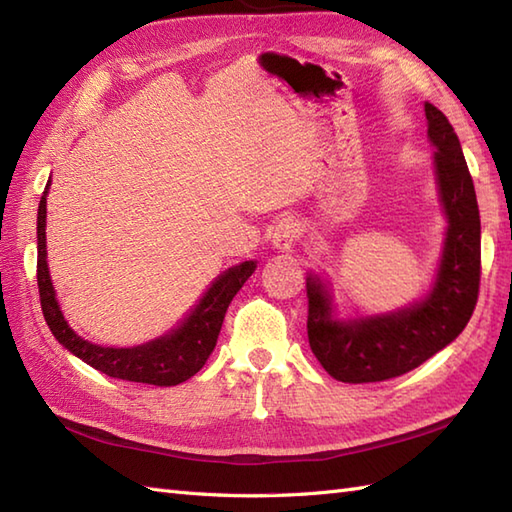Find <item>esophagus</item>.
Returning <instances> with one entry per match:
<instances>
[{
    "label": "esophagus",
    "instance_id": "34e87169",
    "mask_svg": "<svg viewBox=\"0 0 512 512\" xmlns=\"http://www.w3.org/2000/svg\"><path fill=\"white\" fill-rule=\"evenodd\" d=\"M297 237H299V222L295 220V217H286V220H281L275 226L270 242H273V248L277 250V253H288V250L295 246Z\"/></svg>",
    "mask_w": 512,
    "mask_h": 512
}]
</instances>
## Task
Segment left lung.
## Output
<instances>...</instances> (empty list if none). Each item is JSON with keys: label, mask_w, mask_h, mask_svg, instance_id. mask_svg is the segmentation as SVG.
Masks as SVG:
<instances>
[{"label": "left lung", "mask_w": 512, "mask_h": 512, "mask_svg": "<svg viewBox=\"0 0 512 512\" xmlns=\"http://www.w3.org/2000/svg\"><path fill=\"white\" fill-rule=\"evenodd\" d=\"M444 242L431 286L396 310L341 314L332 284L308 273V341L325 372L341 383H378L422 365L458 339L480 290V209L458 134L438 107L424 103Z\"/></svg>", "instance_id": "left-lung-1"}]
</instances>
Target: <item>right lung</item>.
<instances>
[{"mask_svg": "<svg viewBox=\"0 0 512 512\" xmlns=\"http://www.w3.org/2000/svg\"><path fill=\"white\" fill-rule=\"evenodd\" d=\"M50 182L52 180H48L37 209V284L43 317H46L54 339L90 367L112 378L132 380V383L171 387L198 374L217 343L228 303L246 284V279L255 273L257 262L248 259V262L226 268L211 281L198 303L184 314L176 328H171L158 339L132 347L96 345L76 334L70 323L65 321L57 290H54L50 279L46 250V204Z\"/></svg>", "mask_w": 512, "mask_h": 512, "instance_id": "obj_1", "label": "right lung"}]
</instances>
